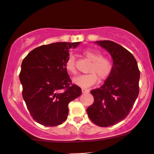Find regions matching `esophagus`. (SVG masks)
Here are the masks:
<instances>
[{"label":"esophagus","mask_w":154,"mask_h":154,"mask_svg":"<svg viewBox=\"0 0 154 154\" xmlns=\"http://www.w3.org/2000/svg\"><path fill=\"white\" fill-rule=\"evenodd\" d=\"M89 89H87V88H82V93H88L89 92Z\"/></svg>","instance_id":"34e87169"}]
</instances>
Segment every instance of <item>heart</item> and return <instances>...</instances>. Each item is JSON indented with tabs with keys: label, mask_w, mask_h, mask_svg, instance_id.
<instances>
[{
	"label": "heart",
	"mask_w": 154,
	"mask_h": 154,
	"mask_svg": "<svg viewBox=\"0 0 154 154\" xmlns=\"http://www.w3.org/2000/svg\"><path fill=\"white\" fill-rule=\"evenodd\" d=\"M83 55L91 61L88 72L90 73L82 74L73 79L75 85L82 88H88L95 84L98 80H104L110 75L112 70V63L107 57L102 56V53L98 50L88 49L83 51ZM65 68L69 73L77 74L75 57L70 55L66 59Z\"/></svg>",
	"instance_id": "1"
}]
</instances>
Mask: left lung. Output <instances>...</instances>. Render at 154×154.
Returning a JSON list of instances; mask_svg holds the SVG:
<instances>
[{
  "instance_id": "left-lung-1",
  "label": "left lung",
  "mask_w": 154,
  "mask_h": 154,
  "mask_svg": "<svg viewBox=\"0 0 154 154\" xmlns=\"http://www.w3.org/2000/svg\"><path fill=\"white\" fill-rule=\"evenodd\" d=\"M113 60L112 70L104 84L91 91L94 102L87 109L94 124L108 127L123 121L139 94L140 70L136 59L124 47L112 41H97Z\"/></svg>"
}]
</instances>
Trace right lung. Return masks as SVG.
Returning <instances> with one entry per match:
<instances>
[{
	"label": "right lung",
	"mask_w": 154,
	"mask_h": 154,
	"mask_svg": "<svg viewBox=\"0 0 154 154\" xmlns=\"http://www.w3.org/2000/svg\"><path fill=\"white\" fill-rule=\"evenodd\" d=\"M80 42H56L42 45L23 59L20 73L23 97L30 116L45 126L63 124L69 114V103L81 95L72 83L65 68L69 50Z\"/></svg>",
	"instance_id": "right-lung-1"
}]
</instances>
